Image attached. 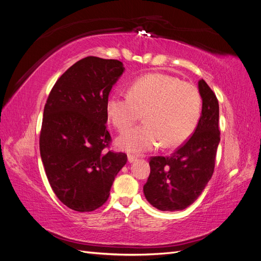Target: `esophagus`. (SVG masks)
I'll return each instance as SVG.
<instances>
[{"label":"esophagus","mask_w":261,"mask_h":261,"mask_svg":"<svg viewBox=\"0 0 261 261\" xmlns=\"http://www.w3.org/2000/svg\"><path fill=\"white\" fill-rule=\"evenodd\" d=\"M127 158H128V161H129V162H134V161H135V160L137 159V156H136V155H133V154H128Z\"/></svg>","instance_id":"obj_1"}]
</instances>
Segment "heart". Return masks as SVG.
<instances>
[{
    "mask_svg": "<svg viewBox=\"0 0 261 261\" xmlns=\"http://www.w3.org/2000/svg\"><path fill=\"white\" fill-rule=\"evenodd\" d=\"M202 99L192 84L167 74H148L134 81L129 93L114 91L107 100V114L123 132L144 113L145 123L118 137L117 146L145 152L161 144L174 148L192 135L200 118Z\"/></svg>",
    "mask_w": 261,
    "mask_h": 261,
    "instance_id": "obj_1",
    "label": "heart"
}]
</instances>
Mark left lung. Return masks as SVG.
Wrapping results in <instances>:
<instances>
[{"mask_svg": "<svg viewBox=\"0 0 261 261\" xmlns=\"http://www.w3.org/2000/svg\"><path fill=\"white\" fill-rule=\"evenodd\" d=\"M202 111L193 135L171 155L150 156L144 194L161 211H179L202 193L215 171L220 143L219 102L203 80L198 82Z\"/></svg>", "mask_w": 261, "mask_h": 261, "instance_id": "left-lung-1", "label": "left lung"}]
</instances>
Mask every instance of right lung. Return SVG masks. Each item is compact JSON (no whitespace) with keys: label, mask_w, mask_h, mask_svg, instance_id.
<instances>
[{"label":"right lung","mask_w":261,"mask_h":261,"mask_svg":"<svg viewBox=\"0 0 261 261\" xmlns=\"http://www.w3.org/2000/svg\"><path fill=\"white\" fill-rule=\"evenodd\" d=\"M122 62L87 57L51 89L43 110L40 154L52 191L66 207L89 212L103 204L127 154L110 150L107 100Z\"/></svg>","instance_id":"obj_1"}]
</instances>
